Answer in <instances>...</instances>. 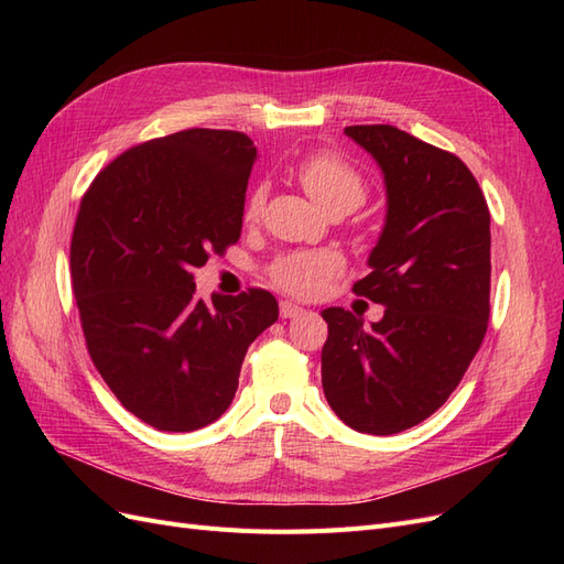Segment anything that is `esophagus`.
Instances as JSON below:
<instances>
[{
    "label": "esophagus",
    "mask_w": 564,
    "mask_h": 564,
    "mask_svg": "<svg viewBox=\"0 0 564 564\" xmlns=\"http://www.w3.org/2000/svg\"><path fill=\"white\" fill-rule=\"evenodd\" d=\"M303 313L301 305L292 303V301H280V317L289 319V317H299Z\"/></svg>",
    "instance_id": "esophagus-1"
}]
</instances>
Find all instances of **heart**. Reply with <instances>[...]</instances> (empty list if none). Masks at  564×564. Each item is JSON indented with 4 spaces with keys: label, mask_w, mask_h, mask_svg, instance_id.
I'll return each mask as SVG.
<instances>
[{
    "label": "heart",
    "mask_w": 564,
    "mask_h": 564,
    "mask_svg": "<svg viewBox=\"0 0 564 564\" xmlns=\"http://www.w3.org/2000/svg\"><path fill=\"white\" fill-rule=\"evenodd\" d=\"M296 176L301 185L305 187L319 207L324 209L327 204L346 199L352 202L355 207L365 199V181L357 169L332 150H317L305 158L299 169ZM265 193L263 187H256L247 202V218H256L263 209ZM344 263H340L334 251H305V253H292L284 256L275 265L270 268V278L284 292L311 299L317 296L324 284L332 278H336Z\"/></svg>",
    "instance_id": "b5f03b06"
}]
</instances>
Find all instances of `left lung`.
Returning <instances> with one entry per match:
<instances>
[{
    "mask_svg": "<svg viewBox=\"0 0 564 564\" xmlns=\"http://www.w3.org/2000/svg\"><path fill=\"white\" fill-rule=\"evenodd\" d=\"M377 160L388 214L371 272L352 292L386 305L365 327L322 311V388L352 431L392 435L435 414L464 379L489 322L491 232L485 195L447 150L390 124L346 127Z\"/></svg>",
    "mask_w": 564,
    "mask_h": 564,
    "instance_id": "obj_1",
    "label": "left lung"
}]
</instances>
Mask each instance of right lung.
Here are the masks:
<instances>
[{
	"instance_id": "obj_1",
	"label": "right lung",
	"mask_w": 564,
	"mask_h": 564,
	"mask_svg": "<svg viewBox=\"0 0 564 564\" xmlns=\"http://www.w3.org/2000/svg\"><path fill=\"white\" fill-rule=\"evenodd\" d=\"M253 160L242 131L185 129L122 152L79 202L70 275L87 350L158 431L224 414L247 348L280 315L265 289L195 299L193 270L240 240Z\"/></svg>"
}]
</instances>
